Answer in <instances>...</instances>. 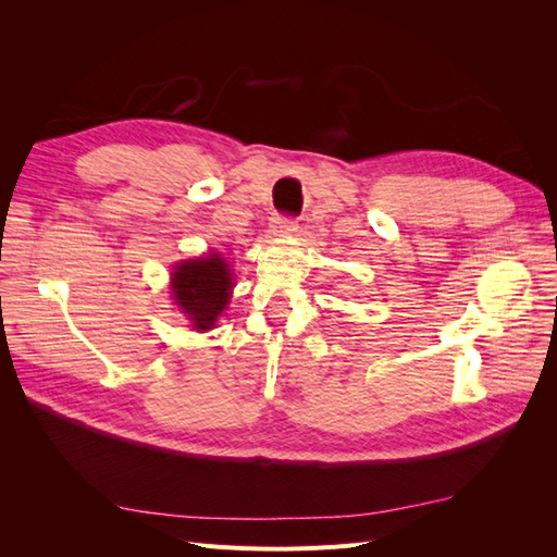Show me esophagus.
Wrapping results in <instances>:
<instances>
[{"label": "esophagus", "mask_w": 557, "mask_h": 557, "mask_svg": "<svg viewBox=\"0 0 557 557\" xmlns=\"http://www.w3.org/2000/svg\"><path fill=\"white\" fill-rule=\"evenodd\" d=\"M297 230V218L293 215H276L274 218V232L276 234H290Z\"/></svg>", "instance_id": "obj_1"}]
</instances>
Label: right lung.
<instances>
[{
    "label": "right lung",
    "mask_w": 557,
    "mask_h": 557,
    "mask_svg": "<svg viewBox=\"0 0 557 557\" xmlns=\"http://www.w3.org/2000/svg\"><path fill=\"white\" fill-rule=\"evenodd\" d=\"M232 288L230 264L215 252L199 260L181 262L172 274L176 305L193 320L195 330H211L227 307Z\"/></svg>",
    "instance_id": "1"
}]
</instances>
